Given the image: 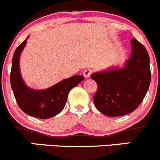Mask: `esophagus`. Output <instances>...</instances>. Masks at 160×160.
<instances>
[{"label":"esophagus","instance_id":"1","mask_svg":"<svg viewBox=\"0 0 160 160\" xmlns=\"http://www.w3.org/2000/svg\"><path fill=\"white\" fill-rule=\"evenodd\" d=\"M92 69H86L85 71H84L83 75L85 78H89L90 75H92Z\"/></svg>","mask_w":160,"mask_h":160}]
</instances>
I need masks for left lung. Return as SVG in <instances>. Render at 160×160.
<instances>
[{
    "mask_svg": "<svg viewBox=\"0 0 160 160\" xmlns=\"http://www.w3.org/2000/svg\"><path fill=\"white\" fill-rule=\"evenodd\" d=\"M131 42L132 56L124 68L91 75L97 83L93 102L97 110L107 116H123L133 112L142 102L149 87V55L138 41L132 39Z\"/></svg>",
    "mask_w": 160,
    "mask_h": 160,
    "instance_id": "left-lung-1",
    "label": "left lung"
}]
</instances>
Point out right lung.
Returning a JSON list of instances; mask_svg holds the SVG:
<instances>
[{"mask_svg": "<svg viewBox=\"0 0 160 160\" xmlns=\"http://www.w3.org/2000/svg\"><path fill=\"white\" fill-rule=\"evenodd\" d=\"M28 37L15 50L10 74L11 85L19 108L29 116L48 119L61 113L65 107L71 89L84 80L82 75H75L62 80L46 90L36 91L23 82L19 71V56Z\"/></svg>", "mask_w": 160, "mask_h": 160, "instance_id": "1", "label": "right lung"}]
</instances>
